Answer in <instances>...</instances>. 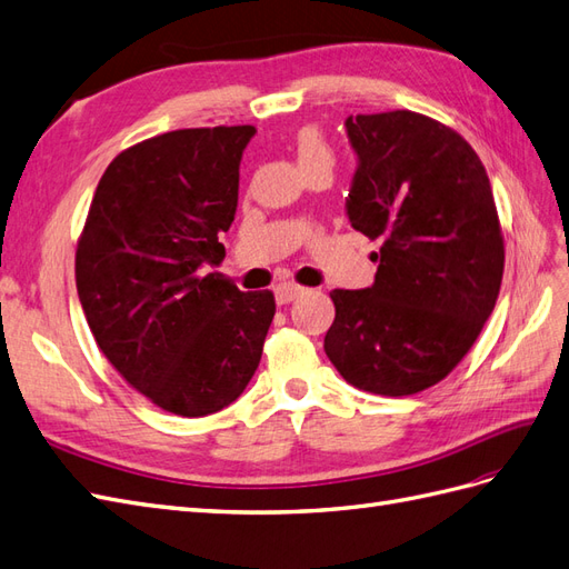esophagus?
Wrapping results in <instances>:
<instances>
[{"mask_svg":"<svg viewBox=\"0 0 569 569\" xmlns=\"http://www.w3.org/2000/svg\"><path fill=\"white\" fill-rule=\"evenodd\" d=\"M302 293H305V288H302V286H296V283H281V286H276V290H273L276 302H279V305L293 302V300L300 298Z\"/></svg>","mask_w":569,"mask_h":569,"instance_id":"1","label":"esophagus"}]
</instances>
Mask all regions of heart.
I'll use <instances>...</instances> for the list:
<instances>
[{"mask_svg": "<svg viewBox=\"0 0 569 569\" xmlns=\"http://www.w3.org/2000/svg\"><path fill=\"white\" fill-rule=\"evenodd\" d=\"M296 156H298L300 168H308L315 163H327V166L333 163V153L329 149V143L317 127H302L296 134Z\"/></svg>", "mask_w": 569, "mask_h": 569, "instance_id": "b5f03b06", "label": "heart"}]
</instances>
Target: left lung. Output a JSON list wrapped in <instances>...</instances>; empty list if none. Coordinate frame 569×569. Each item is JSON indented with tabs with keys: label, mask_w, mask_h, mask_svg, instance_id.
<instances>
[{
	"label": "left lung",
	"mask_w": 569,
	"mask_h": 569,
	"mask_svg": "<svg viewBox=\"0 0 569 569\" xmlns=\"http://www.w3.org/2000/svg\"><path fill=\"white\" fill-rule=\"evenodd\" d=\"M358 166L346 197L356 230L380 240L375 283L331 290L325 351L348 385L423 391L457 368L500 293L505 244L488 172L455 129L418 112L351 114Z\"/></svg>",
	"instance_id": "1"
}]
</instances>
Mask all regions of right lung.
I'll return each mask as SVG.
<instances>
[{
	"label": "right lung",
	"instance_id": "right-lung-1",
	"mask_svg": "<svg viewBox=\"0 0 569 569\" xmlns=\"http://www.w3.org/2000/svg\"><path fill=\"white\" fill-rule=\"evenodd\" d=\"M250 124L146 139L100 178L77 247L79 300L100 351L168 413L236 401L261 360L271 290L242 293L218 271L238 211Z\"/></svg>",
	"mask_w": 569,
	"mask_h": 569
}]
</instances>
